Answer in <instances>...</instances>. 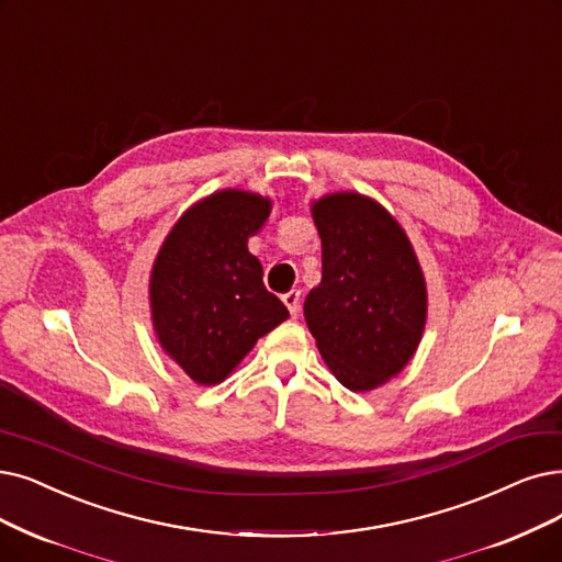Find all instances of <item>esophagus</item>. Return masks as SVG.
I'll return each instance as SVG.
<instances>
[{
	"label": "esophagus",
	"instance_id": "1",
	"mask_svg": "<svg viewBox=\"0 0 562 562\" xmlns=\"http://www.w3.org/2000/svg\"><path fill=\"white\" fill-rule=\"evenodd\" d=\"M300 290H290V293H285L283 295V304L288 306V311H290V316H293V318H297L300 316Z\"/></svg>",
	"mask_w": 562,
	"mask_h": 562
}]
</instances>
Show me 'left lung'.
I'll return each mask as SVG.
<instances>
[{
  "label": "left lung",
  "instance_id": "8db88e82",
  "mask_svg": "<svg viewBox=\"0 0 562 562\" xmlns=\"http://www.w3.org/2000/svg\"><path fill=\"white\" fill-rule=\"evenodd\" d=\"M323 279L304 318L329 371L352 392L387 383L415 355L426 283L411 239L375 200L329 193L313 203Z\"/></svg>",
  "mask_w": 562,
  "mask_h": 562
}]
</instances>
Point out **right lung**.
<instances>
[{
  "mask_svg": "<svg viewBox=\"0 0 562 562\" xmlns=\"http://www.w3.org/2000/svg\"><path fill=\"white\" fill-rule=\"evenodd\" d=\"M272 212L267 198L226 189L200 200L154 260L149 304L161 348L198 385H216L260 336L288 318L246 249Z\"/></svg>",
  "mask_w": 562,
  "mask_h": 562,
  "instance_id": "right-lung-1",
  "label": "right lung"
}]
</instances>
